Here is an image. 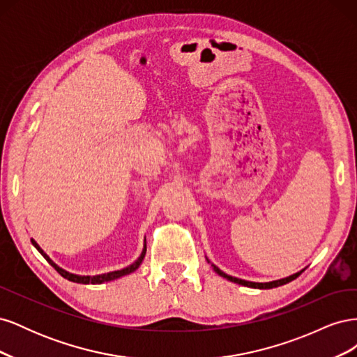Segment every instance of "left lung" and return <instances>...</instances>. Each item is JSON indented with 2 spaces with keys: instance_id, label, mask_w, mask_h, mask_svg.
I'll return each mask as SVG.
<instances>
[{
  "instance_id": "1",
  "label": "left lung",
  "mask_w": 357,
  "mask_h": 357,
  "mask_svg": "<svg viewBox=\"0 0 357 357\" xmlns=\"http://www.w3.org/2000/svg\"><path fill=\"white\" fill-rule=\"evenodd\" d=\"M214 269H215V273H218L219 275H222V277H225V278H228V280H231V282H234V283H238V284H243V286H247V287H255V289H273V287H278V286H283V284H286V283H289V282H291V280H295L301 273H296V274H294V275H290V277H287V278H283V280H277V282H271V283H253V282H245V280H241V278H235V277H231V275H228V274H225V273H222L219 268H215L214 266Z\"/></svg>"
}]
</instances>
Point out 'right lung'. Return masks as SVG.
I'll use <instances>...</instances> for the list:
<instances>
[{"label":"right lung","instance_id":"obj_1","mask_svg":"<svg viewBox=\"0 0 357 357\" xmlns=\"http://www.w3.org/2000/svg\"><path fill=\"white\" fill-rule=\"evenodd\" d=\"M31 241H32V244L36 245L37 250H38L43 256H45L46 261H47L53 268H55L56 271H58L63 278H67V280H70V282H74V283H83V284H101V283H105V282H112V280L119 278V277H122V275H126V274H129V273H134L135 269L139 266V264L143 262V257H144V255H146V247H144V250H143L142 256H139L132 265H129L128 268L121 269V271H113V273H109V274H101V275H93V277H89V275H75V274H70V273H67V271H63V269L59 268L56 264H53V262L50 261V259H49V256H47L46 253H43V250L38 247V244H37L34 240H31Z\"/></svg>","mask_w":357,"mask_h":357}]
</instances>
